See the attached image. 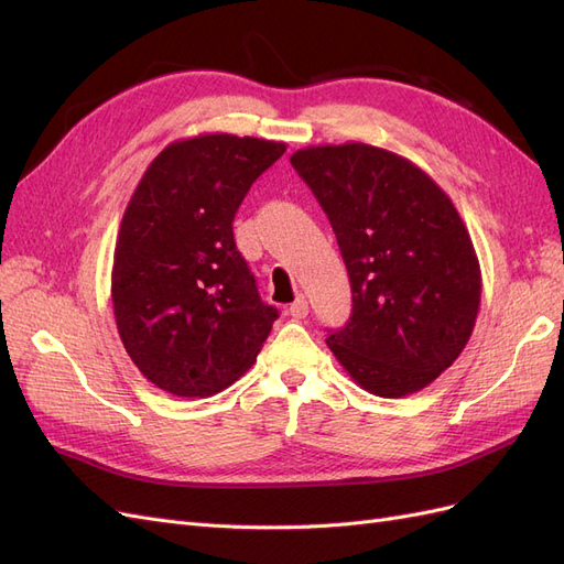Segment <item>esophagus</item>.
<instances>
[{"mask_svg":"<svg viewBox=\"0 0 564 564\" xmlns=\"http://www.w3.org/2000/svg\"><path fill=\"white\" fill-rule=\"evenodd\" d=\"M289 315H292L294 319H303L305 315H308V301H305V296L301 294L292 305H289Z\"/></svg>","mask_w":564,"mask_h":564,"instance_id":"esophagus-1","label":"esophagus"}]
</instances>
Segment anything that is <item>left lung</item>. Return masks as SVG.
I'll return each instance as SVG.
<instances>
[{
  "label": "left lung",
  "instance_id": "1",
  "mask_svg": "<svg viewBox=\"0 0 564 564\" xmlns=\"http://www.w3.org/2000/svg\"><path fill=\"white\" fill-rule=\"evenodd\" d=\"M292 166L327 214L352 313L327 346L371 395L433 383L466 348L480 263L452 199L416 164L367 143L296 150Z\"/></svg>",
  "mask_w": 564,
  "mask_h": 564
}]
</instances>
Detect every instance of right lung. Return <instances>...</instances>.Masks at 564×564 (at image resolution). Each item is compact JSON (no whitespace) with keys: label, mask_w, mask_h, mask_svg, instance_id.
<instances>
[{"label":"right lung","mask_w":564,"mask_h":564,"mask_svg":"<svg viewBox=\"0 0 564 564\" xmlns=\"http://www.w3.org/2000/svg\"><path fill=\"white\" fill-rule=\"evenodd\" d=\"M286 145L204 133L166 145L119 226L112 308L143 377L178 398H207L256 362L278 308L263 303L232 220L251 183Z\"/></svg>","instance_id":"right-lung-1"}]
</instances>
